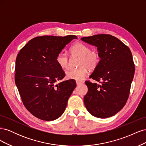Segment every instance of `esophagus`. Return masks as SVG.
Here are the masks:
<instances>
[{
  "instance_id": "obj_1",
  "label": "esophagus",
  "mask_w": 146,
  "mask_h": 146,
  "mask_svg": "<svg viewBox=\"0 0 146 146\" xmlns=\"http://www.w3.org/2000/svg\"><path fill=\"white\" fill-rule=\"evenodd\" d=\"M76 83H77V85H80V84L83 83V82H82V81H76Z\"/></svg>"
}]
</instances>
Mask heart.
<instances>
[{"instance_id": "1", "label": "heart", "mask_w": 146, "mask_h": 146, "mask_svg": "<svg viewBox=\"0 0 146 146\" xmlns=\"http://www.w3.org/2000/svg\"><path fill=\"white\" fill-rule=\"evenodd\" d=\"M72 56L80 57L78 66L76 69L69 70L66 72V77L72 80H81L88 73V68L94 69L99 64L100 56L98 52L91 50V48L82 42H77L70 48ZM56 62L62 69H67L69 66V59L67 54L61 52L56 56Z\"/></svg>"}]
</instances>
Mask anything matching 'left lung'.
<instances>
[{
	"instance_id": "1",
	"label": "left lung",
	"mask_w": 146,
	"mask_h": 146,
	"mask_svg": "<svg viewBox=\"0 0 146 146\" xmlns=\"http://www.w3.org/2000/svg\"><path fill=\"white\" fill-rule=\"evenodd\" d=\"M98 47L100 56L90 78L100 84L86 81L88 91L84 104L92 116L107 118L124 107L135 74V64L129 47L112 35L100 34L81 38Z\"/></svg>"
}]
</instances>
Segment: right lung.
I'll list each match as a JSON object with an SVG mask.
<instances>
[{
	"label": "right lung",
	"instance_id": "obj_1",
	"mask_svg": "<svg viewBox=\"0 0 146 146\" xmlns=\"http://www.w3.org/2000/svg\"><path fill=\"white\" fill-rule=\"evenodd\" d=\"M75 35L42 36L30 40L16 60L15 83L28 111L41 120L54 121L62 115L76 83L73 80L55 85L65 76L56 56Z\"/></svg>",
	"mask_w": 146,
	"mask_h": 146
}]
</instances>
